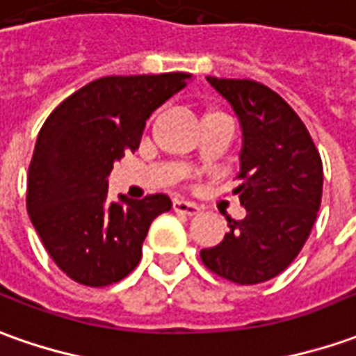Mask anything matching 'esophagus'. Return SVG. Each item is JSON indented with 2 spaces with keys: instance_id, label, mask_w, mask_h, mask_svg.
I'll return each mask as SVG.
<instances>
[{
  "instance_id": "obj_1",
  "label": "esophagus",
  "mask_w": 356,
  "mask_h": 356,
  "mask_svg": "<svg viewBox=\"0 0 356 356\" xmlns=\"http://www.w3.org/2000/svg\"><path fill=\"white\" fill-rule=\"evenodd\" d=\"M173 210L181 212V214H187V216H197L198 212H200V207L195 204V202L183 200V198H175L173 200Z\"/></svg>"
}]
</instances>
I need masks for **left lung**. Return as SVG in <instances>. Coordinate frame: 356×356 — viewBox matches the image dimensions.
<instances>
[{
  "label": "left lung",
  "mask_w": 356,
  "mask_h": 356,
  "mask_svg": "<svg viewBox=\"0 0 356 356\" xmlns=\"http://www.w3.org/2000/svg\"><path fill=\"white\" fill-rule=\"evenodd\" d=\"M241 127L239 185L234 195L248 214L228 218L218 245L200 251L212 273L238 284L280 275L310 236L321 204L323 168L308 128L289 103L251 79L207 77Z\"/></svg>",
  "instance_id": "left-lung-1"
}]
</instances>
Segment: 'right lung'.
I'll list each match as a JSON object with an SVG mask.
<instances>
[{
    "mask_svg": "<svg viewBox=\"0 0 356 356\" xmlns=\"http://www.w3.org/2000/svg\"><path fill=\"white\" fill-rule=\"evenodd\" d=\"M191 74L108 76L62 101L36 138L26 210L48 255L70 279L108 286L136 269L149 224L168 195L107 202L113 163L140 146L149 115Z\"/></svg>",
    "mask_w": 356,
    "mask_h": 356,
    "instance_id": "add662e5",
    "label": "right lung"
}]
</instances>
